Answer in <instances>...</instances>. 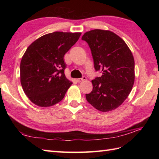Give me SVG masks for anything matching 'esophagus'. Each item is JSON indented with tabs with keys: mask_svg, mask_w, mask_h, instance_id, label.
Masks as SVG:
<instances>
[{
	"mask_svg": "<svg viewBox=\"0 0 159 159\" xmlns=\"http://www.w3.org/2000/svg\"><path fill=\"white\" fill-rule=\"evenodd\" d=\"M87 79L86 76H83V78H80V79H77V81L78 82H82L83 80H85Z\"/></svg>",
	"mask_w": 159,
	"mask_h": 159,
	"instance_id": "obj_1",
	"label": "esophagus"
}]
</instances>
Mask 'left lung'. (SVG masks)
<instances>
[{
	"instance_id": "1",
	"label": "left lung",
	"mask_w": 159,
	"mask_h": 159,
	"mask_svg": "<svg viewBox=\"0 0 159 159\" xmlns=\"http://www.w3.org/2000/svg\"><path fill=\"white\" fill-rule=\"evenodd\" d=\"M82 39L88 43L94 67L102 75L92 80L93 90L86 94L91 105L102 112L117 109L129 95L134 82V60L120 37L108 30L86 32Z\"/></svg>"
}]
</instances>
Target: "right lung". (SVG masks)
I'll return each instance as SVG.
<instances>
[{"mask_svg":"<svg viewBox=\"0 0 159 159\" xmlns=\"http://www.w3.org/2000/svg\"><path fill=\"white\" fill-rule=\"evenodd\" d=\"M80 35L53 32L37 39L26 49L20 62V83L35 105L48 107L63 100L72 84L64 74L63 57Z\"/></svg>","mask_w":159,"mask_h":159,"instance_id":"obj_1","label":"right lung"}]
</instances>
